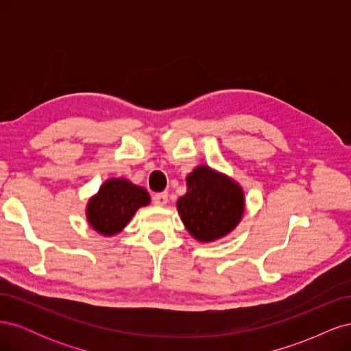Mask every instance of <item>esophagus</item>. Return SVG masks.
Returning <instances> with one entry per match:
<instances>
[{"instance_id": "1", "label": "esophagus", "mask_w": 351, "mask_h": 351, "mask_svg": "<svg viewBox=\"0 0 351 351\" xmlns=\"http://www.w3.org/2000/svg\"><path fill=\"white\" fill-rule=\"evenodd\" d=\"M167 202H168V193H167V192L154 195V204H155L156 206H165Z\"/></svg>"}]
</instances>
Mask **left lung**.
<instances>
[{"label":"left lung","instance_id":"obj_1","mask_svg":"<svg viewBox=\"0 0 351 351\" xmlns=\"http://www.w3.org/2000/svg\"><path fill=\"white\" fill-rule=\"evenodd\" d=\"M186 183L187 192L177 200V209L190 236L209 243L237 227L244 212V193L239 183L208 165L196 167Z\"/></svg>","mask_w":351,"mask_h":351}]
</instances>
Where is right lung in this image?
<instances>
[{
	"label": "right lung",
	"instance_id": "1",
	"mask_svg": "<svg viewBox=\"0 0 351 351\" xmlns=\"http://www.w3.org/2000/svg\"><path fill=\"white\" fill-rule=\"evenodd\" d=\"M149 202V193L143 187L125 178H110L88 202V222L99 234L114 236L129 224L137 209Z\"/></svg>",
	"mask_w": 351,
	"mask_h": 351
}]
</instances>
